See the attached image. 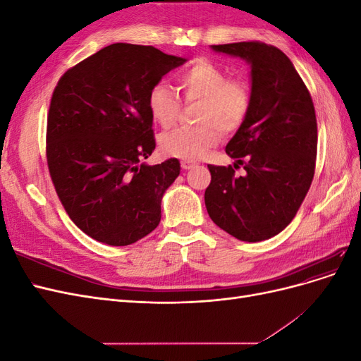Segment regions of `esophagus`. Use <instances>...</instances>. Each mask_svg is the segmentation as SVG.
Instances as JSON below:
<instances>
[{
	"label": "esophagus",
	"instance_id": "34e87169",
	"mask_svg": "<svg viewBox=\"0 0 361 361\" xmlns=\"http://www.w3.org/2000/svg\"><path fill=\"white\" fill-rule=\"evenodd\" d=\"M195 166H197V164H195L194 161H190V159L180 161V167H182L183 170H190V169H192V167H195Z\"/></svg>",
	"mask_w": 361,
	"mask_h": 361
}]
</instances>
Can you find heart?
<instances>
[{
	"label": "heart",
	"mask_w": 361,
	"mask_h": 361,
	"mask_svg": "<svg viewBox=\"0 0 361 361\" xmlns=\"http://www.w3.org/2000/svg\"><path fill=\"white\" fill-rule=\"evenodd\" d=\"M179 89L190 102L199 101L195 118L199 125L178 126L159 137L164 154L182 159H199L220 143L221 131L231 134L245 122L251 106V92L244 80L228 73L209 60H195L178 76ZM147 108L154 122L169 128L176 122L180 99L166 82L152 85Z\"/></svg>",
	"instance_id": "obj_1"
}]
</instances>
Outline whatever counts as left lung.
<instances>
[{
  "instance_id": "8db88e82",
  "label": "left lung",
  "mask_w": 361,
  "mask_h": 361,
  "mask_svg": "<svg viewBox=\"0 0 361 361\" xmlns=\"http://www.w3.org/2000/svg\"><path fill=\"white\" fill-rule=\"evenodd\" d=\"M215 52L251 66V106L226 154L245 166H207L211 183L204 204L211 220L239 241L259 243L279 235L307 194L318 149L312 96L292 61L262 42L212 45Z\"/></svg>"
}]
</instances>
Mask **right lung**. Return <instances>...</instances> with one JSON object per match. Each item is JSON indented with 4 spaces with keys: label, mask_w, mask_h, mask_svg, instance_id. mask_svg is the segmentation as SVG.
<instances>
[{
    "label": "right lung",
    "mask_w": 361,
    "mask_h": 361,
    "mask_svg": "<svg viewBox=\"0 0 361 361\" xmlns=\"http://www.w3.org/2000/svg\"><path fill=\"white\" fill-rule=\"evenodd\" d=\"M185 61L154 47L113 43L71 68L52 93L51 179L71 220L96 241L134 244L161 221L162 195L180 164L143 162L157 145L147 94Z\"/></svg>",
    "instance_id": "right-lung-1"
}]
</instances>
